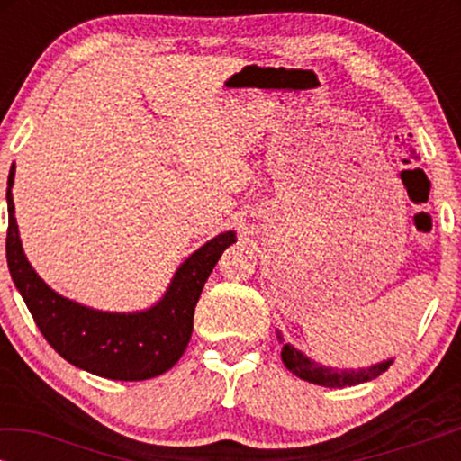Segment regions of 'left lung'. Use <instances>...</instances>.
I'll use <instances>...</instances> for the list:
<instances>
[{
	"label": "left lung",
	"mask_w": 461,
	"mask_h": 461,
	"mask_svg": "<svg viewBox=\"0 0 461 461\" xmlns=\"http://www.w3.org/2000/svg\"><path fill=\"white\" fill-rule=\"evenodd\" d=\"M281 358L285 363V367L292 371L294 375L302 377V380L311 382V384H319V386H330V388H344V386H355V384H363L369 382L384 374L390 367V363H380L374 365L369 369H357V371H338V369H327L321 367V365L308 361V358L302 355L300 350H295L294 346L285 344L281 350Z\"/></svg>",
	"instance_id": "8db88e82"
}]
</instances>
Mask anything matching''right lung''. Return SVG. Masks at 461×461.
Instances as JSON below:
<instances>
[{"mask_svg": "<svg viewBox=\"0 0 461 461\" xmlns=\"http://www.w3.org/2000/svg\"><path fill=\"white\" fill-rule=\"evenodd\" d=\"M14 166L8 176V237L5 258L41 336L75 367L109 380L138 382L166 374L185 355L193 333L194 306L207 276L235 232H222L194 251L176 273L166 298L147 312H98L62 298L43 283L23 254L12 201Z\"/></svg>", "mask_w": 461, "mask_h": 461, "instance_id": "1", "label": "right lung"}]
</instances>
